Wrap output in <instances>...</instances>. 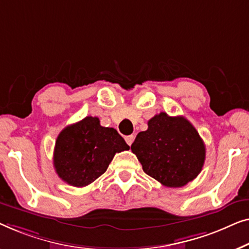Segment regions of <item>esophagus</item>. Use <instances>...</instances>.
<instances>
[{
	"label": "esophagus",
	"mask_w": 249,
	"mask_h": 249,
	"mask_svg": "<svg viewBox=\"0 0 249 249\" xmlns=\"http://www.w3.org/2000/svg\"><path fill=\"white\" fill-rule=\"evenodd\" d=\"M134 138H135L134 135H127V136H125V141H126V143H127L128 145H131L132 143H133V141H134Z\"/></svg>",
	"instance_id": "34e87169"
}]
</instances>
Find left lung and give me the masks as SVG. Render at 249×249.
I'll list each match as a JSON object with an SVG mask.
<instances>
[{"label":"left lung","instance_id":"obj_1","mask_svg":"<svg viewBox=\"0 0 249 249\" xmlns=\"http://www.w3.org/2000/svg\"><path fill=\"white\" fill-rule=\"evenodd\" d=\"M131 150L143 171L167 187L185 186L201 173L205 145L195 127L183 116L160 113L140 132Z\"/></svg>","mask_w":249,"mask_h":249}]
</instances>
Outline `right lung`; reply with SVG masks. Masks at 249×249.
<instances>
[{
  "instance_id": "1",
  "label": "right lung",
  "mask_w": 249,
  "mask_h": 249,
  "mask_svg": "<svg viewBox=\"0 0 249 249\" xmlns=\"http://www.w3.org/2000/svg\"><path fill=\"white\" fill-rule=\"evenodd\" d=\"M113 127H104L98 117L87 116L66 126L56 139L54 168L71 186L85 187L107 170L117 152L128 150Z\"/></svg>"
}]
</instances>
